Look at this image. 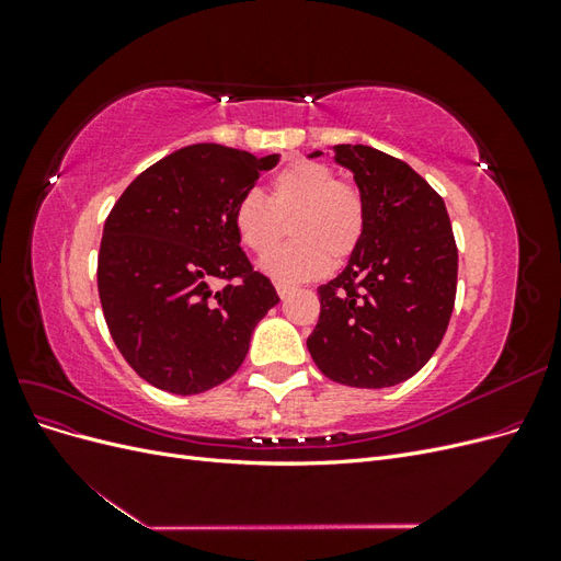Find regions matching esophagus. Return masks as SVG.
<instances>
[{
    "label": "esophagus",
    "mask_w": 561,
    "mask_h": 561,
    "mask_svg": "<svg viewBox=\"0 0 561 561\" xmlns=\"http://www.w3.org/2000/svg\"><path fill=\"white\" fill-rule=\"evenodd\" d=\"M276 290H278L280 299H285L287 295H290V293H295V287H293V285H287V283H276Z\"/></svg>",
    "instance_id": "1"
}]
</instances>
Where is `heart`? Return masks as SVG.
I'll use <instances>...</instances> for the list:
<instances>
[{"label": "heart", "mask_w": 561, "mask_h": 561, "mask_svg": "<svg viewBox=\"0 0 561 561\" xmlns=\"http://www.w3.org/2000/svg\"><path fill=\"white\" fill-rule=\"evenodd\" d=\"M231 222L257 260L275 251L287 224L294 243L275 251L264 271L278 280H311L358 250L367 229V203L360 186L339 180L330 165L297 159L268 180V198L245 192L236 201Z\"/></svg>", "instance_id": "b5f03b06"}]
</instances>
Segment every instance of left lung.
<instances>
[{
  "instance_id": "1",
  "label": "left lung",
  "mask_w": 561,
  "mask_h": 561,
  "mask_svg": "<svg viewBox=\"0 0 561 561\" xmlns=\"http://www.w3.org/2000/svg\"><path fill=\"white\" fill-rule=\"evenodd\" d=\"M334 161L360 186L367 229L342 274L318 287L307 346L336 383L396 386L431 360L447 332L458 274L451 222L443 196L404 161L367 145H336Z\"/></svg>"
}]
</instances>
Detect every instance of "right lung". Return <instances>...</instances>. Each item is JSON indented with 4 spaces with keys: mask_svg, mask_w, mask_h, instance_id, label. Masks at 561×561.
Masks as SVG:
<instances>
[{
    "mask_svg": "<svg viewBox=\"0 0 561 561\" xmlns=\"http://www.w3.org/2000/svg\"><path fill=\"white\" fill-rule=\"evenodd\" d=\"M278 159L213 142L182 147L135 178L110 210L100 304L116 348L151 386L194 396L227 381L280 301L231 222L236 201Z\"/></svg>",
    "mask_w": 561,
    "mask_h": 561,
    "instance_id": "1",
    "label": "right lung"
}]
</instances>
